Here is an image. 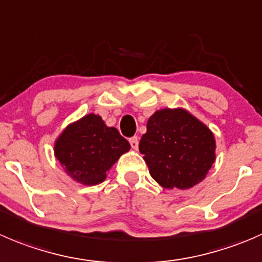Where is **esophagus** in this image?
<instances>
[{"instance_id": "esophagus-1", "label": "esophagus", "mask_w": 262, "mask_h": 262, "mask_svg": "<svg viewBox=\"0 0 262 262\" xmlns=\"http://www.w3.org/2000/svg\"><path fill=\"white\" fill-rule=\"evenodd\" d=\"M129 143H130L132 148H133V149H138V143H139L138 137H133V138L129 139Z\"/></svg>"}]
</instances>
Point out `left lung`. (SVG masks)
<instances>
[{
    "mask_svg": "<svg viewBox=\"0 0 262 262\" xmlns=\"http://www.w3.org/2000/svg\"><path fill=\"white\" fill-rule=\"evenodd\" d=\"M212 132L184 108H162L147 121L139 152L161 187L188 189L205 179L215 162Z\"/></svg>",
    "mask_w": 262,
    "mask_h": 262,
    "instance_id": "left-lung-1",
    "label": "left lung"
}]
</instances>
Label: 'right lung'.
<instances>
[{
    "label": "right lung",
    "instance_id": "right-lung-1",
    "mask_svg": "<svg viewBox=\"0 0 262 262\" xmlns=\"http://www.w3.org/2000/svg\"><path fill=\"white\" fill-rule=\"evenodd\" d=\"M130 144L100 115L88 114L63 129L55 142V156L68 175L84 185H96Z\"/></svg>",
    "mask_w": 262,
    "mask_h": 262
}]
</instances>
